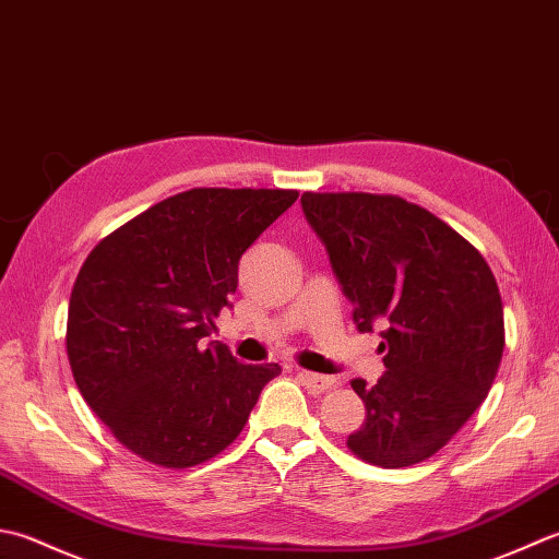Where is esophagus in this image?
<instances>
[{"label":"esophagus","instance_id":"1","mask_svg":"<svg viewBox=\"0 0 559 559\" xmlns=\"http://www.w3.org/2000/svg\"><path fill=\"white\" fill-rule=\"evenodd\" d=\"M299 381L309 389L313 395H321L325 393L328 389H333L335 385V379L333 376H323V373H313V371H306V369H299Z\"/></svg>","mask_w":559,"mask_h":559}]
</instances>
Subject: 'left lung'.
<instances>
[{"label": "left lung", "mask_w": 559, "mask_h": 559, "mask_svg": "<svg viewBox=\"0 0 559 559\" xmlns=\"http://www.w3.org/2000/svg\"><path fill=\"white\" fill-rule=\"evenodd\" d=\"M352 321L383 330L385 373L352 389L367 419L347 437L357 459L407 468L447 447L483 405L504 352V306L487 260L419 204L371 192H304Z\"/></svg>", "instance_id": "obj_1"}]
</instances>
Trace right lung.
Masks as SVG:
<instances>
[{"label":"right lung","mask_w":559,"mask_h":559,"mask_svg":"<svg viewBox=\"0 0 559 559\" xmlns=\"http://www.w3.org/2000/svg\"><path fill=\"white\" fill-rule=\"evenodd\" d=\"M296 190L192 188L98 241L67 313L76 389L112 437L162 468H192L241 435L280 364L202 347L238 287V260Z\"/></svg>","instance_id":"1"}]
</instances>
